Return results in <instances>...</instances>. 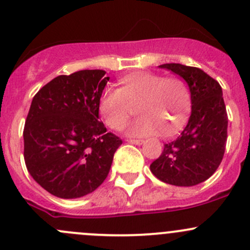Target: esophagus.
Listing matches in <instances>:
<instances>
[{
  "mask_svg": "<svg viewBox=\"0 0 250 250\" xmlns=\"http://www.w3.org/2000/svg\"><path fill=\"white\" fill-rule=\"evenodd\" d=\"M128 143L134 144V145H141L144 143L143 139H128Z\"/></svg>",
  "mask_w": 250,
  "mask_h": 250,
  "instance_id": "esophagus-1",
  "label": "esophagus"
}]
</instances>
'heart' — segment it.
<instances>
[{
	"label": "heart",
	"instance_id": "1",
	"mask_svg": "<svg viewBox=\"0 0 250 250\" xmlns=\"http://www.w3.org/2000/svg\"><path fill=\"white\" fill-rule=\"evenodd\" d=\"M121 88L106 85L98 102V111L111 129H121L137 105L139 117L127 125V133L144 137L161 132L170 137L185 125L191 110V93L180 77H165L139 71L121 80Z\"/></svg>",
	"mask_w": 250,
	"mask_h": 250
}]
</instances>
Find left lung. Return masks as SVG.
Listing matches in <instances>:
<instances>
[{"label":"left lung","instance_id":"8db88e82","mask_svg":"<svg viewBox=\"0 0 250 250\" xmlns=\"http://www.w3.org/2000/svg\"><path fill=\"white\" fill-rule=\"evenodd\" d=\"M186 81L191 93V116L181 134L165 144L150 169L163 183L193 186L210 178L223 161L228 140V112L218 81L203 70L181 64H163Z\"/></svg>","mask_w":250,"mask_h":250}]
</instances>
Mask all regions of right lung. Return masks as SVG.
<instances>
[{
    "label": "right lung",
    "mask_w": 250,
    "mask_h": 250,
    "mask_svg": "<svg viewBox=\"0 0 250 250\" xmlns=\"http://www.w3.org/2000/svg\"><path fill=\"white\" fill-rule=\"evenodd\" d=\"M104 70L60 75L34 97L24 127L30 175L59 198H78L106 179L122 140L99 121L98 102L110 77Z\"/></svg>",
    "instance_id": "obj_1"
}]
</instances>
